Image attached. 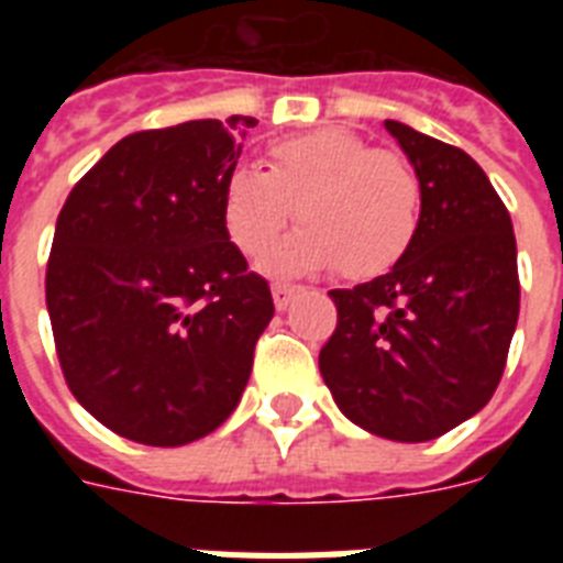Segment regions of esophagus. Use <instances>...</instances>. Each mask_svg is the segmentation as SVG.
<instances>
[{
  "instance_id": "1",
  "label": "esophagus",
  "mask_w": 563,
  "mask_h": 563,
  "mask_svg": "<svg viewBox=\"0 0 563 563\" xmlns=\"http://www.w3.org/2000/svg\"><path fill=\"white\" fill-rule=\"evenodd\" d=\"M298 295V286H291V283H274L272 286V298H274V307L286 309L291 303V298Z\"/></svg>"
}]
</instances>
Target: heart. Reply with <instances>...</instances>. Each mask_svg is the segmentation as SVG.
Instances as JSON below:
<instances>
[{"label":"heart","instance_id":"b5f03b06","mask_svg":"<svg viewBox=\"0 0 563 563\" xmlns=\"http://www.w3.org/2000/svg\"><path fill=\"white\" fill-rule=\"evenodd\" d=\"M303 221L268 260L277 274L330 268L353 280L391 272L423 219L418 172L397 152L344 128H316L268 145V169L236 166L221 184L233 245L260 260L295 216Z\"/></svg>","mask_w":563,"mask_h":563}]
</instances>
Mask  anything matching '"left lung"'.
Segmentation results:
<instances>
[{
    "label": "left lung",
    "instance_id": "left-lung-1",
    "mask_svg": "<svg viewBox=\"0 0 563 563\" xmlns=\"http://www.w3.org/2000/svg\"><path fill=\"white\" fill-rule=\"evenodd\" d=\"M423 189L415 245L391 272L333 289L339 324L318 368L371 435L432 441L497 391L520 316L511 216L471 154L385 119Z\"/></svg>",
    "mask_w": 563,
    "mask_h": 563
}]
</instances>
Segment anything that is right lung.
<instances>
[{
  "label": "right lung",
  "instance_id": "1",
  "mask_svg": "<svg viewBox=\"0 0 563 563\" xmlns=\"http://www.w3.org/2000/svg\"><path fill=\"white\" fill-rule=\"evenodd\" d=\"M251 117L119 140L66 198L46 307L66 385L92 418L148 446L210 435L236 409L274 316L221 219Z\"/></svg>",
  "mask_w": 563,
  "mask_h": 563
}]
</instances>
